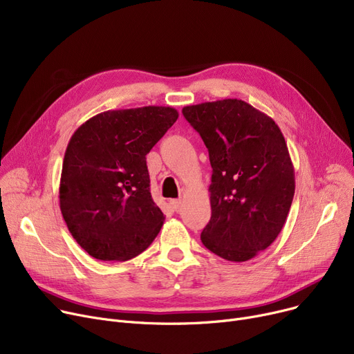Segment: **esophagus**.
I'll return each instance as SVG.
<instances>
[{"label":"esophagus","mask_w":354,"mask_h":354,"mask_svg":"<svg viewBox=\"0 0 354 354\" xmlns=\"http://www.w3.org/2000/svg\"><path fill=\"white\" fill-rule=\"evenodd\" d=\"M180 203H182L180 199H171V201H169V205H171V208H172L174 211H179Z\"/></svg>","instance_id":"34e87169"}]
</instances>
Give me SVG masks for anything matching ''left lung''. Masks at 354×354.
Returning a JSON list of instances; mask_svg holds the SVG:
<instances>
[{
  "mask_svg": "<svg viewBox=\"0 0 354 354\" xmlns=\"http://www.w3.org/2000/svg\"><path fill=\"white\" fill-rule=\"evenodd\" d=\"M182 113L212 166V214L202 244L228 261H248L274 243L287 221L295 178L286 139L270 116L239 99L185 106Z\"/></svg>",
  "mask_w": 354,
  "mask_h": 354,
  "instance_id": "1",
  "label": "left lung"
}]
</instances>
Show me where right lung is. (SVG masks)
Returning a JSON list of instances; mask_svg holds the SVG:
<instances>
[{
	"label": "right lung",
	"instance_id": "add662e5",
	"mask_svg": "<svg viewBox=\"0 0 354 354\" xmlns=\"http://www.w3.org/2000/svg\"><path fill=\"white\" fill-rule=\"evenodd\" d=\"M169 106L107 110L70 138L60 209L77 244L102 261H127L159 234L165 215L151 195L146 155L178 119Z\"/></svg>",
	"mask_w": 354,
	"mask_h": 354
}]
</instances>
